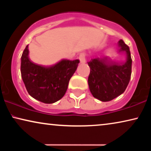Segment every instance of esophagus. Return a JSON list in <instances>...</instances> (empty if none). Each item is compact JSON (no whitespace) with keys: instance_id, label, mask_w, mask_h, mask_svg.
<instances>
[{"instance_id":"34e87169","label":"esophagus","mask_w":151,"mask_h":151,"mask_svg":"<svg viewBox=\"0 0 151 151\" xmlns=\"http://www.w3.org/2000/svg\"><path fill=\"white\" fill-rule=\"evenodd\" d=\"M79 60L80 61V63L84 64L86 63V58H85V53H80L79 55Z\"/></svg>"}]
</instances>
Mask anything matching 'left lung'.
<instances>
[{
  "mask_svg": "<svg viewBox=\"0 0 151 151\" xmlns=\"http://www.w3.org/2000/svg\"><path fill=\"white\" fill-rule=\"evenodd\" d=\"M119 51L126 53V61L117 63L109 60L106 57L91 60L88 65L90 74L88 84L94 98L108 102L124 92L131 76L132 59L129 47L122 40L118 42Z\"/></svg>",
  "mask_w": 151,
  "mask_h": 151,
  "instance_id": "1",
  "label": "left lung"
}]
</instances>
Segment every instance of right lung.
<instances>
[{"label":"right lung","instance_id":"add662e5","mask_svg":"<svg viewBox=\"0 0 151 151\" xmlns=\"http://www.w3.org/2000/svg\"><path fill=\"white\" fill-rule=\"evenodd\" d=\"M79 63V60L64 59L50 67L37 65L29 59L27 45L21 56V77L32 98L45 104H52L65 96Z\"/></svg>","mask_w":151,"mask_h":151}]
</instances>
